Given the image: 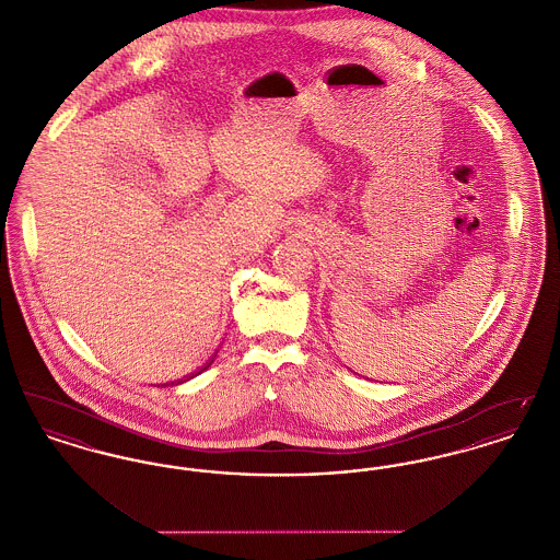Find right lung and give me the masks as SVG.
I'll list each match as a JSON object with an SVG mask.
<instances>
[{
  "mask_svg": "<svg viewBox=\"0 0 560 560\" xmlns=\"http://www.w3.org/2000/svg\"><path fill=\"white\" fill-rule=\"evenodd\" d=\"M213 357H215V354H213ZM213 363V359H210V361H208V363H206V365H203V368H201V370H199V372L197 373H201L203 372V370H208V368H210V365H212ZM197 373H195V375H197Z\"/></svg>",
  "mask_w": 560,
  "mask_h": 560,
  "instance_id": "add662e5",
  "label": "right lung"
}]
</instances>
